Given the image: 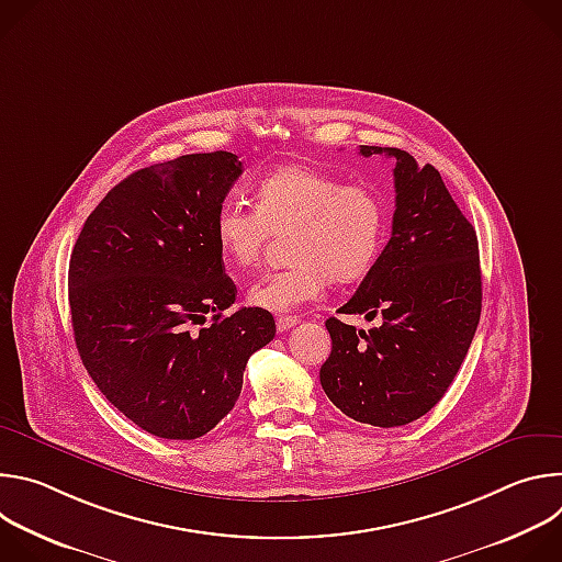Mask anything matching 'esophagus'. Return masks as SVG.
<instances>
[{"label": "esophagus", "mask_w": 562, "mask_h": 562, "mask_svg": "<svg viewBox=\"0 0 562 562\" xmlns=\"http://www.w3.org/2000/svg\"><path fill=\"white\" fill-rule=\"evenodd\" d=\"M297 323H300V317H295V315H280V317L276 319V325H278V331H280V334L293 329Z\"/></svg>", "instance_id": "esophagus-1"}]
</instances>
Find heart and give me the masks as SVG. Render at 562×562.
<instances>
[{
    "label": "heart",
    "mask_w": 562,
    "mask_h": 562,
    "mask_svg": "<svg viewBox=\"0 0 562 562\" xmlns=\"http://www.w3.org/2000/svg\"><path fill=\"white\" fill-rule=\"evenodd\" d=\"M286 228H293V262L262 276L249 289L254 306L278 313L317 300L329 278H364L386 245L389 206L371 187L345 184L323 171L289 165L260 180L256 209L226 200L213 222L222 256L239 269L260 262L269 231Z\"/></svg>",
    "instance_id": "1"
}]
</instances>
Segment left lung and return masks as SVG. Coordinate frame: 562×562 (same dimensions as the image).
<instances>
[{
    "label": "left lung",
    "mask_w": 562,
    "mask_h": 562,
    "mask_svg": "<svg viewBox=\"0 0 562 562\" xmlns=\"http://www.w3.org/2000/svg\"><path fill=\"white\" fill-rule=\"evenodd\" d=\"M395 157L391 237L340 313L380 315L369 331L327 319L331 356L319 384L349 418L400 427L440 403L473 340L483 280L477 237L440 173L400 148L360 146Z\"/></svg>",
    "instance_id": "8db88e82"
}]
</instances>
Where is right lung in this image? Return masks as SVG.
<instances>
[{"instance_id": "add662e5", "label": "right lung", "mask_w": 562, "mask_h": 562, "mask_svg": "<svg viewBox=\"0 0 562 562\" xmlns=\"http://www.w3.org/2000/svg\"><path fill=\"white\" fill-rule=\"evenodd\" d=\"M239 176L226 150L139 169L95 206L70 254L79 358L109 403L157 438L209 434L233 409L249 358L276 336L265 308L224 313L237 289L213 222Z\"/></svg>"}]
</instances>
